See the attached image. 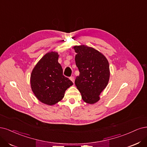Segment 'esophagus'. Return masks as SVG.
Here are the masks:
<instances>
[{
	"instance_id": "34e87169",
	"label": "esophagus",
	"mask_w": 147,
	"mask_h": 147,
	"mask_svg": "<svg viewBox=\"0 0 147 147\" xmlns=\"http://www.w3.org/2000/svg\"><path fill=\"white\" fill-rule=\"evenodd\" d=\"M70 80H71V81L73 82V83H74V76H71V77H70Z\"/></svg>"
}]
</instances>
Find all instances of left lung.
Listing matches in <instances>:
<instances>
[{"mask_svg": "<svg viewBox=\"0 0 147 147\" xmlns=\"http://www.w3.org/2000/svg\"><path fill=\"white\" fill-rule=\"evenodd\" d=\"M73 48L77 53L75 61L79 71L75 85L84 101L94 104L99 100V96L107 86L109 64L105 55L91 47L81 45Z\"/></svg>", "mask_w": 147, "mask_h": 147, "instance_id": "left-lung-1", "label": "left lung"}]
</instances>
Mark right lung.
<instances>
[{
  "label": "right lung",
  "mask_w": 147,
  "mask_h": 147,
  "mask_svg": "<svg viewBox=\"0 0 147 147\" xmlns=\"http://www.w3.org/2000/svg\"><path fill=\"white\" fill-rule=\"evenodd\" d=\"M56 52L46 54L33 69L30 76L32 90L40 101L54 105L61 101L68 88L73 84L63 75Z\"/></svg>",
  "instance_id": "add662e5"
}]
</instances>
